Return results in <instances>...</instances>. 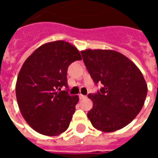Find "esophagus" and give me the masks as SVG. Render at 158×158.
<instances>
[{
	"instance_id": "1",
	"label": "esophagus",
	"mask_w": 158,
	"mask_h": 158,
	"mask_svg": "<svg viewBox=\"0 0 158 158\" xmlns=\"http://www.w3.org/2000/svg\"><path fill=\"white\" fill-rule=\"evenodd\" d=\"M79 97H80L81 100H83V99H86V98H87V96H85V95H82V94L79 95Z\"/></svg>"
}]
</instances>
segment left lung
I'll use <instances>...</instances> for the list:
<instances>
[{
	"instance_id": "left-lung-1",
	"label": "left lung",
	"mask_w": 158,
	"mask_h": 158,
	"mask_svg": "<svg viewBox=\"0 0 158 158\" xmlns=\"http://www.w3.org/2000/svg\"><path fill=\"white\" fill-rule=\"evenodd\" d=\"M81 53L93 81L104 85L96 94L88 95L93 103L88 118L103 132L122 129L144 105L148 89L142 72L118 51L87 49Z\"/></svg>"
}]
</instances>
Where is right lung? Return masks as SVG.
Returning <instances> with one entry per match:
<instances>
[{
    "mask_svg": "<svg viewBox=\"0 0 158 158\" xmlns=\"http://www.w3.org/2000/svg\"><path fill=\"white\" fill-rule=\"evenodd\" d=\"M81 59L76 47L58 40L38 47L23 62L16 84V100L23 118L36 132L57 136L68 129L79 96L61 88H68L69 65Z\"/></svg>",
    "mask_w": 158,
    "mask_h": 158,
    "instance_id": "right-lung-1",
    "label": "right lung"
}]
</instances>
